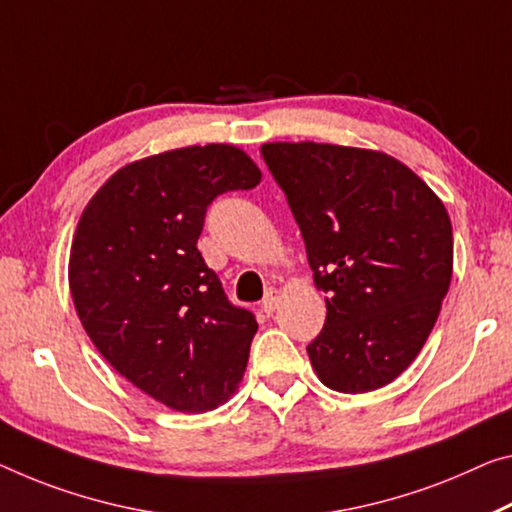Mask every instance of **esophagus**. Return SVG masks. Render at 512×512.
Segmentation results:
<instances>
[{
	"label": "esophagus",
	"mask_w": 512,
	"mask_h": 512,
	"mask_svg": "<svg viewBox=\"0 0 512 512\" xmlns=\"http://www.w3.org/2000/svg\"><path fill=\"white\" fill-rule=\"evenodd\" d=\"M279 300H281V293H279V290H277V288H270V290H267V293H265V297H263L261 309L267 313V316H270V313L277 311Z\"/></svg>",
	"instance_id": "34e87169"
}]
</instances>
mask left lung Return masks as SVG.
<instances>
[{
	"label": "left lung",
	"instance_id": "left-lung-1",
	"mask_svg": "<svg viewBox=\"0 0 512 512\" xmlns=\"http://www.w3.org/2000/svg\"><path fill=\"white\" fill-rule=\"evenodd\" d=\"M263 160L300 226L327 318L309 343L325 387L396 380L435 327L453 274V229L410 167L368 148L272 141Z\"/></svg>",
	"mask_w": 512,
	"mask_h": 512
}]
</instances>
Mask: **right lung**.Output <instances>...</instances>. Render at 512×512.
Here are the masks:
<instances>
[{
	"instance_id": "right-lung-1",
	"label": "right lung",
	"mask_w": 512,
	"mask_h": 512,
	"mask_svg": "<svg viewBox=\"0 0 512 512\" xmlns=\"http://www.w3.org/2000/svg\"><path fill=\"white\" fill-rule=\"evenodd\" d=\"M258 183L238 146L174 148L121 167L77 222L68 286L82 327L125 380L176 412L215 410L245 375L258 322L226 300L196 240L215 196Z\"/></svg>"
}]
</instances>
